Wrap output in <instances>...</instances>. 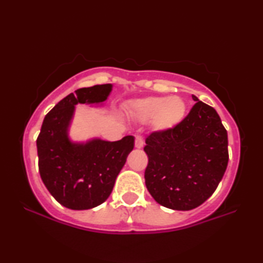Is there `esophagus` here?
<instances>
[{"label":"esophagus","instance_id":"34e87169","mask_svg":"<svg viewBox=\"0 0 263 263\" xmlns=\"http://www.w3.org/2000/svg\"><path fill=\"white\" fill-rule=\"evenodd\" d=\"M135 145H136L137 148H141L142 146H144V139H142L141 136H137V137H136Z\"/></svg>","mask_w":263,"mask_h":263}]
</instances>
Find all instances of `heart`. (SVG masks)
Returning <instances> with one entry per match:
<instances>
[{"instance_id": "1", "label": "heart", "mask_w": 263, "mask_h": 263, "mask_svg": "<svg viewBox=\"0 0 263 263\" xmlns=\"http://www.w3.org/2000/svg\"><path fill=\"white\" fill-rule=\"evenodd\" d=\"M186 106L180 97H147L136 101L132 111L140 121L152 119L158 130H169L182 122L185 116Z\"/></svg>"}]
</instances>
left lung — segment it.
<instances>
[{
	"instance_id": "left-lung-1",
	"label": "left lung",
	"mask_w": 263,
	"mask_h": 263,
	"mask_svg": "<svg viewBox=\"0 0 263 263\" xmlns=\"http://www.w3.org/2000/svg\"><path fill=\"white\" fill-rule=\"evenodd\" d=\"M196 102L182 122L146 138L145 183L173 210H193L215 193L229 162L228 131L212 106Z\"/></svg>"
}]
</instances>
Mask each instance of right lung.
<instances>
[{"label":"right lung","mask_w":263,"mask_h":263,"mask_svg":"<svg viewBox=\"0 0 263 263\" xmlns=\"http://www.w3.org/2000/svg\"><path fill=\"white\" fill-rule=\"evenodd\" d=\"M111 88V84H97L66 96L45 116L37 138L38 167L44 184L61 205L72 210H88L108 199L135 146L132 136L118 141L94 139L86 144L68 139L74 105L102 103Z\"/></svg>","instance_id":"1"}]
</instances>
